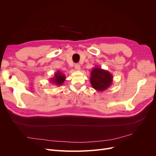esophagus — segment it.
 <instances>
[{"label":"esophagus","mask_w":156,"mask_h":156,"mask_svg":"<svg viewBox=\"0 0 156 156\" xmlns=\"http://www.w3.org/2000/svg\"><path fill=\"white\" fill-rule=\"evenodd\" d=\"M75 69L77 71H80L81 70V66H80L79 64H75Z\"/></svg>","instance_id":"esophagus-1"}]
</instances>
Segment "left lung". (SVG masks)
Instances as JSON below:
<instances>
[{
    "mask_svg": "<svg viewBox=\"0 0 156 156\" xmlns=\"http://www.w3.org/2000/svg\"><path fill=\"white\" fill-rule=\"evenodd\" d=\"M90 74L91 85L96 90L103 92L111 86L113 77L107 70L95 67L92 69Z\"/></svg>",
    "mask_w": 156,
    "mask_h": 156,
    "instance_id": "8db88e82",
    "label": "left lung"
}]
</instances>
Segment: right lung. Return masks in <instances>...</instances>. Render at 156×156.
I'll return each mask as SVG.
<instances>
[{"label":"right lung","instance_id":"1","mask_svg":"<svg viewBox=\"0 0 156 156\" xmlns=\"http://www.w3.org/2000/svg\"><path fill=\"white\" fill-rule=\"evenodd\" d=\"M65 80V75L63 73L60 72V71H57L56 73H55L53 77H51L49 81L53 84H55L56 86H61L64 83Z\"/></svg>","mask_w":156,"mask_h":156}]
</instances>
